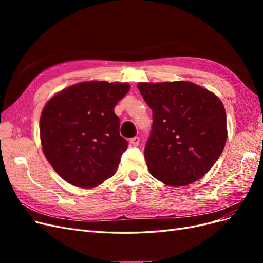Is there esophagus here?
I'll return each instance as SVG.
<instances>
[{"label": "esophagus", "instance_id": "obj_1", "mask_svg": "<svg viewBox=\"0 0 263 263\" xmlns=\"http://www.w3.org/2000/svg\"><path fill=\"white\" fill-rule=\"evenodd\" d=\"M139 141H140V139H139V137H134V138H132L130 139V145L132 146H134V147H137L138 145H139Z\"/></svg>", "mask_w": 263, "mask_h": 263}]
</instances>
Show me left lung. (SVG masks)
<instances>
[{
  "instance_id": "left-lung-1",
  "label": "left lung",
  "mask_w": 263,
  "mask_h": 263,
  "mask_svg": "<svg viewBox=\"0 0 263 263\" xmlns=\"http://www.w3.org/2000/svg\"><path fill=\"white\" fill-rule=\"evenodd\" d=\"M153 110L145 148L151 176L183 186L205 176L227 139L226 112L216 95L187 81L138 83Z\"/></svg>"
}]
</instances>
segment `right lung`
Returning a JSON list of instances; mask_svg holds the SVG:
<instances>
[{"label": "right lung", "instance_id": "obj_1", "mask_svg": "<svg viewBox=\"0 0 263 263\" xmlns=\"http://www.w3.org/2000/svg\"><path fill=\"white\" fill-rule=\"evenodd\" d=\"M129 87L118 82H81L54 95L44 107V154L70 184L91 189L116 173L128 142L119 135L121 122L114 107Z\"/></svg>", "mask_w": 263, "mask_h": 263}]
</instances>
